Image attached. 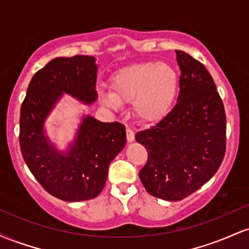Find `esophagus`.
<instances>
[{
    "label": "esophagus",
    "instance_id": "obj_1",
    "mask_svg": "<svg viewBox=\"0 0 249 249\" xmlns=\"http://www.w3.org/2000/svg\"><path fill=\"white\" fill-rule=\"evenodd\" d=\"M126 138H127V142H131L134 141V131L132 127H126Z\"/></svg>",
    "mask_w": 249,
    "mask_h": 249
}]
</instances>
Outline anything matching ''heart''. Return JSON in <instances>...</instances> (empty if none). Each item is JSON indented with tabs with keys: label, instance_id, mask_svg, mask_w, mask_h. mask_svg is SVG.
I'll return each instance as SVG.
<instances>
[{
	"label": "heart",
	"instance_id": "heart-1",
	"mask_svg": "<svg viewBox=\"0 0 249 249\" xmlns=\"http://www.w3.org/2000/svg\"><path fill=\"white\" fill-rule=\"evenodd\" d=\"M112 91H101L105 107L119 110L123 102L133 101L141 118H161L172 107L178 93L179 77L172 65L164 62H142L122 68L110 78Z\"/></svg>",
	"mask_w": 249,
	"mask_h": 249
}]
</instances>
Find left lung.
Wrapping results in <instances>:
<instances>
[{
    "label": "left lung",
    "instance_id": "left-lung-1",
    "mask_svg": "<svg viewBox=\"0 0 249 249\" xmlns=\"http://www.w3.org/2000/svg\"><path fill=\"white\" fill-rule=\"evenodd\" d=\"M181 71L177 104L136 141L148 159L139 172L156 198L178 201L216 173L226 151V115L212 76L199 61L176 50Z\"/></svg>",
    "mask_w": 249,
    "mask_h": 249
}]
</instances>
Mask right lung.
Returning a JSON list of instances; mask_svg holds the SVG:
<instances>
[{
	"label": "right lung",
	"instance_id": "right-lung-1",
	"mask_svg": "<svg viewBox=\"0 0 249 249\" xmlns=\"http://www.w3.org/2000/svg\"><path fill=\"white\" fill-rule=\"evenodd\" d=\"M96 58L57 57L34 75L19 116L23 159L42 187L64 201L96 198L105 186L108 165L126 142L121 123L83 116L76 137L65 151L57 150L44 130L51 111L64 93L84 104L97 99Z\"/></svg>",
	"mask_w": 249,
	"mask_h": 249
}]
</instances>
